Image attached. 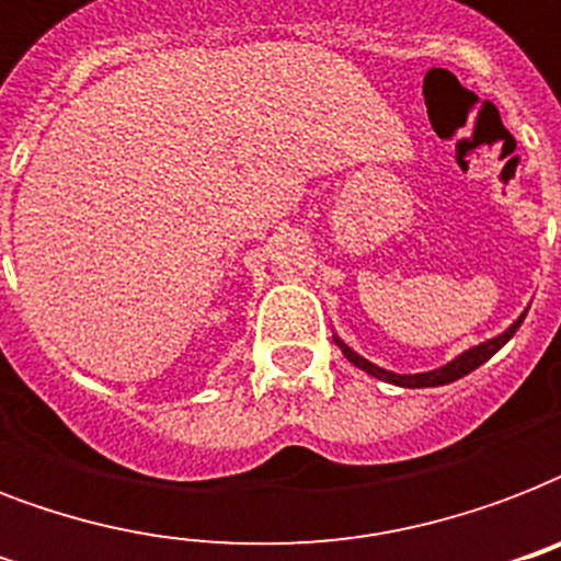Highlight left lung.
I'll list each match as a JSON object with an SVG mask.
<instances>
[{"label":"left lung","instance_id":"8db88e82","mask_svg":"<svg viewBox=\"0 0 561 561\" xmlns=\"http://www.w3.org/2000/svg\"><path fill=\"white\" fill-rule=\"evenodd\" d=\"M524 323V314L515 320L510 329H506L504 334H497V337H492V341L480 343V346H471L469 352H462V355H457V358L451 360V364H445V367L439 369H431V373H416V375H399V373H387V369L375 367V364H369L367 358H360L358 352H352L346 343L341 341V337H334V343L341 346V352L346 355V358L355 364L358 369H364V373L375 375V378H381V381H390L396 383V387H443V383H451L457 381V378H462V375L474 373V369L480 367V364H486L492 355H495L501 346H504L510 337H513L515 332H518V325Z\"/></svg>","mask_w":561,"mask_h":561}]
</instances>
